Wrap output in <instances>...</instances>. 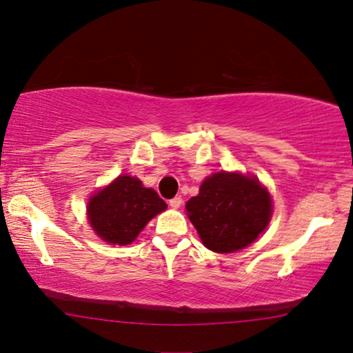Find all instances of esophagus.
Here are the masks:
<instances>
[{"label":"esophagus","mask_w":353,"mask_h":353,"mask_svg":"<svg viewBox=\"0 0 353 353\" xmlns=\"http://www.w3.org/2000/svg\"><path fill=\"white\" fill-rule=\"evenodd\" d=\"M181 204H183V199L180 196H176V197H173V199H170L168 201V205L172 207V209H180L181 207Z\"/></svg>","instance_id":"34e87169"}]
</instances>
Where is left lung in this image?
<instances>
[{
    "label": "left lung",
    "instance_id": "1",
    "mask_svg": "<svg viewBox=\"0 0 353 353\" xmlns=\"http://www.w3.org/2000/svg\"><path fill=\"white\" fill-rule=\"evenodd\" d=\"M186 212L207 249L230 254L248 248L263 233L273 202L255 176L219 172L202 181L199 194L186 202Z\"/></svg>",
    "mask_w": 353,
    "mask_h": 353
}]
</instances>
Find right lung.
Wrapping results in <instances>:
<instances>
[{"mask_svg":"<svg viewBox=\"0 0 353 353\" xmlns=\"http://www.w3.org/2000/svg\"><path fill=\"white\" fill-rule=\"evenodd\" d=\"M167 204L138 178L122 175L90 197L86 212L91 228L109 244L127 245Z\"/></svg>","mask_w":353,"mask_h":353,"instance_id":"obj_1","label":"right lung"}]
</instances>
